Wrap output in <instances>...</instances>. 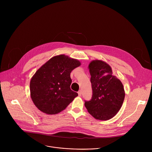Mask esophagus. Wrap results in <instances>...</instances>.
<instances>
[{"label":"esophagus","instance_id":"esophagus-1","mask_svg":"<svg viewBox=\"0 0 152 152\" xmlns=\"http://www.w3.org/2000/svg\"><path fill=\"white\" fill-rule=\"evenodd\" d=\"M77 93H78V95H79V96H80L82 95V91H81L80 90H79V91L77 92Z\"/></svg>","mask_w":152,"mask_h":152}]
</instances>
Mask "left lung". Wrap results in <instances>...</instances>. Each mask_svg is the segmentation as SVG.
I'll use <instances>...</instances> for the list:
<instances>
[{
	"label": "left lung",
	"instance_id": "1",
	"mask_svg": "<svg viewBox=\"0 0 152 152\" xmlns=\"http://www.w3.org/2000/svg\"><path fill=\"white\" fill-rule=\"evenodd\" d=\"M88 69L93 96L90 101L85 102V106L94 118L110 120L122 106L125 96L123 85L119 79L113 75L110 65L103 61H92Z\"/></svg>",
	"mask_w": 152,
	"mask_h": 152
}]
</instances>
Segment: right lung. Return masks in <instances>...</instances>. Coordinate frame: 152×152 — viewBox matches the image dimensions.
Wrapping results in <instances>:
<instances>
[{"label":"right lung","instance_id":"obj_1","mask_svg":"<svg viewBox=\"0 0 152 152\" xmlns=\"http://www.w3.org/2000/svg\"><path fill=\"white\" fill-rule=\"evenodd\" d=\"M80 62L65 55L55 56L39 68L30 81L31 97L41 112L56 114L78 96L70 89L72 70Z\"/></svg>","mask_w":152,"mask_h":152}]
</instances>
